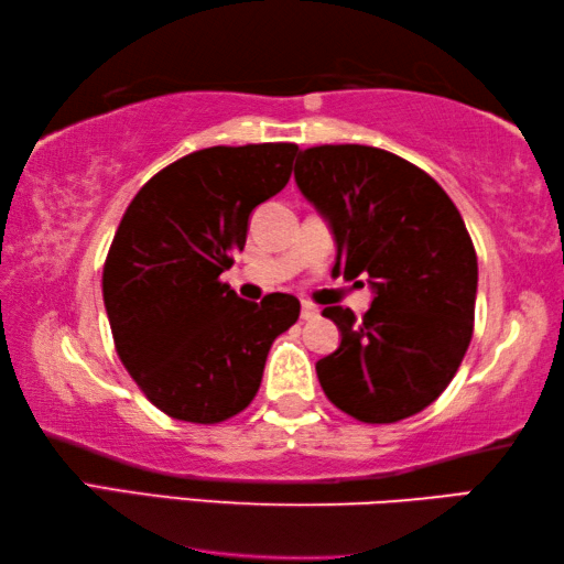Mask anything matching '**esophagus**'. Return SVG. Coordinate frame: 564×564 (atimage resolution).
I'll return each instance as SVG.
<instances>
[{
	"label": "esophagus",
	"mask_w": 564,
	"mask_h": 564,
	"mask_svg": "<svg viewBox=\"0 0 564 564\" xmlns=\"http://www.w3.org/2000/svg\"><path fill=\"white\" fill-rule=\"evenodd\" d=\"M317 317H319V310L315 307V304L302 302V319H317Z\"/></svg>",
	"instance_id": "esophagus-1"
}]
</instances>
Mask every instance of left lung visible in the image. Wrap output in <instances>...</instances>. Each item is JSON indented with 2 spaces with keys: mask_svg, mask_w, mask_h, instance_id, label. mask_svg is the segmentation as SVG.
Returning <instances> with one entry per match:
<instances>
[{
  "mask_svg": "<svg viewBox=\"0 0 564 564\" xmlns=\"http://www.w3.org/2000/svg\"><path fill=\"white\" fill-rule=\"evenodd\" d=\"M294 182L335 239L332 274L367 276L372 290L362 319L322 310L339 329L317 362L322 390L359 422L412 417L445 392L473 339L477 254L465 221L430 174L377 147H312Z\"/></svg>",
  "mask_w": 564,
  "mask_h": 564,
  "instance_id": "8db88e82",
  "label": "left lung"
}]
</instances>
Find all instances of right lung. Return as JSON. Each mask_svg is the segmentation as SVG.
I'll list each match as a JSON object with an SVG mask.
<instances>
[{
    "mask_svg": "<svg viewBox=\"0 0 564 564\" xmlns=\"http://www.w3.org/2000/svg\"><path fill=\"white\" fill-rule=\"evenodd\" d=\"M297 144L209 147L137 192L109 247L101 294L117 355L154 408L215 424L260 390L270 347L300 300L237 297L219 274L242 252L249 215L290 182Z\"/></svg>",
    "mask_w": 564,
    "mask_h": 564,
    "instance_id": "add662e5",
    "label": "right lung"
}]
</instances>
